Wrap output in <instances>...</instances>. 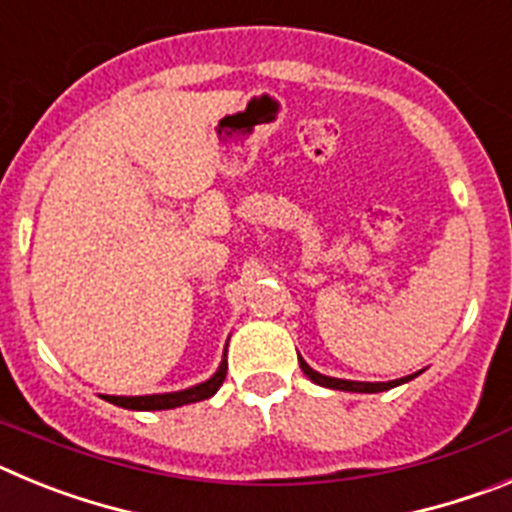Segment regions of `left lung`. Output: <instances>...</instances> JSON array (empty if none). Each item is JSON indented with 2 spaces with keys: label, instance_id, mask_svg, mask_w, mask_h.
Masks as SVG:
<instances>
[{
  "label": "left lung",
  "instance_id": "8db88e82",
  "mask_svg": "<svg viewBox=\"0 0 512 512\" xmlns=\"http://www.w3.org/2000/svg\"><path fill=\"white\" fill-rule=\"evenodd\" d=\"M297 359H300V369L307 374V379H312V382L320 384V387H328V390H343V392H384V390H392V387H397V384H405V382H410V379L418 377V374H408V377L395 379V382H351V379L325 377V374L315 372L312 366H307V361L302 359V356H297Z\"/></svg>",
  "mask_w": 512,
  "mask_h": 512
}]
</instances>
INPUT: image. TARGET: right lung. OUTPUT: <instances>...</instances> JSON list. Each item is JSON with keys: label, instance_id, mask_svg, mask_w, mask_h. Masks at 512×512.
Wrapping results in <instances>:
<instances>
[{"label": "right lung", "instance_id": "obj_1", "mask_svg": "<svg viewBox=\"0 0 512 512\" xmlns=\"http://www.w3.org/2000/svg\"><path fill=\"white\" fill-rule=\"evenodd\" d=\"M225 372H228V361H220L217 372L212 374L207 382L194 384L189 390L182 392H166V395H138V397H122V395H102L104 400L117 405V408H128V410H171V408H182V405H189V402H200L207 400V397L215 395L220 390V384L225 382Z\"/></svg>", "mask_w": 512, "mask_h": 512}]
</instances>
